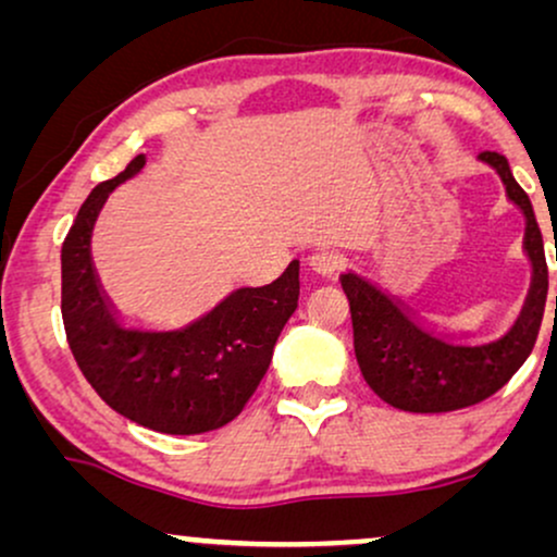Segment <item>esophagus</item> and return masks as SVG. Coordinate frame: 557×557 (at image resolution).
<instances>
[{"instance_id":"1","label":"esophagus","mask_w":557,"mask_h":557,"mask_svg":"<svg viewBox=\"0 0 557 557\" xmlns=\"http://www.w3.org/2000/svg\"><path fill=\"white\" fill-rule=\"evenodd\" d=\"M309 267L322 277H332L337 270H343V257L337 251H314L309 257Z\"/></svg>"}]
</instances>
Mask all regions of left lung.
<instances>
[{"mask_svg": "<svg viewBox=\"0 0 557 557\" xmlns=\"http://www.w3.org/2000/svg\"><path fill=\"white\" fill-rule=\"evenodd\" d=\"M479 162L497 172L505 196L527 222L523 257L532 267V283L519 317L500 337L474 343L469 332H453L426 322L372 280L356 272L341 274L363 380L382 400L400 411L445 413L482 403L519 372L540 335L547 300V261L532 201L516 183L508 159L495 151H482Z\"/></svg>", "mask_w": 557, "mask_h": 557, "instance_id": "obj_1", "label": "left lung"}]
</instances>
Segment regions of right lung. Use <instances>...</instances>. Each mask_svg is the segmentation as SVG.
I'll return each mask as SVG.
<instances>
[{
    "instance_id": "obj_1",
    "label": "right lung",
    "mask_w": 557,
    "mask_h": 557,
    "mask_svg": "<svg viewBox=\"0 0 557 557\" xmlns=\"http://www.w3.org/2000/svg\"><path fill=\"white\" fill-rule=\"evenodd\" d=\"M138 154L83 201L62 243V322L83 376L107 406L146 430L201 434L243 411L298 306V259L270 285L238 287L185 327L125 324L91 257V233L107 198L144 170Z\"/></svg>"
}]
</instances>
